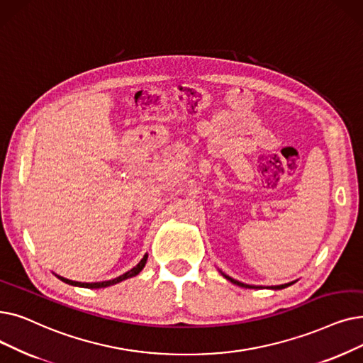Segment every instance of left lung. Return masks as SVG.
Returning <instances> with one entry per match:
<instances>
[{"instance_id":"left-lung-1","label":"left lung","mask_w":363,"mask_h":363,"mask_svg":"<svg viewBox=\"0 0 363 363\" xmlns=\"http://www.w3.org/2000/svg\"><path fill=\"white\" fill-rule=\"evenodd\" d=\"M219 273L223 274L227 280H230L231 283H234V285H238V286H240V288H249V289H258V288H261V286H254V285H246V283H242V281H239V280H235V279H233V277H230V276H227L225 273H223L219 270ZM295 281H291V283H285V285H277V286H270V289H274V291H277V289H283V288H288V286H291V285H294Z\"/></svg>"}]
</instances>
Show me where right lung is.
<instances>
[{"instance_id": "1", "label": "right lung", "mask_w": 363, "mask_h": 363, "mask_svg": "<svg viewBox=\"0 0 363 363\" xmlns=\"http://www.w3.org/2000/svg\"><path fill=\"white\" fill-rule=\"evenodd\" d=\"M147 259H148V254H145L144 255V258L140 259L132 270H129L128 273H124V274H121V276H118V277H116V279H113V280H105V281H93V283H83V281H74V280H69V279H65V277H62V276H57V274H55L57 279H60L62 281H65V283H68V285H72V286H78V288H89V289H99V288H108V286H111V285H117V283H120V281H123V280H125V279H130V277H135V276H138L140 272H143V269L145 267V264H147Z\"/></svg>"}]
</instances>
